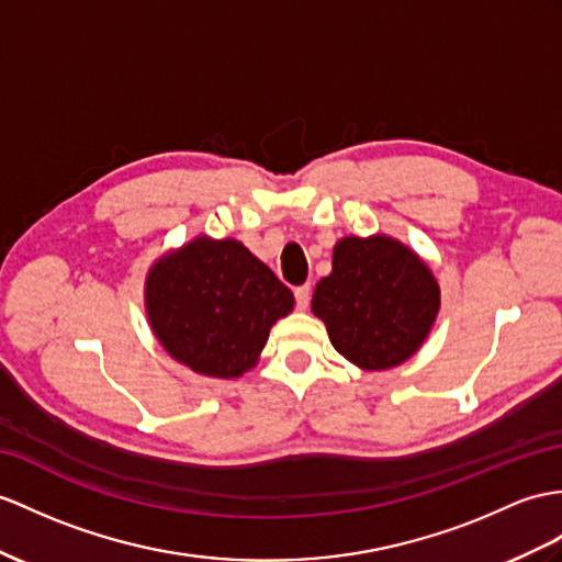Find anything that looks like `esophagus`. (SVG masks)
I'll list each match as a JSON object with an SVG mask.
<instances>
[{
    "instance_id": "1",
    "label": "esophagus",
    "mask_w": 562,
    "mask_h": 562,
    "mask_svg": "<svg viewBox=\"0 0 562 562\" xmlns=\"http://www.w3.org/2000/svg\"><path fill=\"white\" fill-rule=\"evenodd\" d=\"M310 295H312V289L305 283V285H297L295 289V307L300 312H305L310 307Z\"/></svg>"
}]
</instances>
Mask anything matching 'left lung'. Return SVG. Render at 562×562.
Segmentation results:
<instances>
[{"label":"left lung","mask_w":562,"mask_h":562,"mask_svg":"<svg viewBox=\"0 0 562 562\" xmlns=\"http://www.w3.org/2000/svg\"><path fill=\"white\" fill-rule=\"evenodd\" d=\"M439 310L441 285L429 265L386 234L340 238L331 273L312 295V312L331 346L364 372H384L413 358Z\"/></svg>","instance_id":"left-lung-1"}]
</instances>
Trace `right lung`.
Masks as SVG:
<instances>
[{
  "label": "right lung",
  "mask_w": 562,
  "mask_h": 562,
  "mask_svg": "<svg viewBox=\"0 0 562 562\" xmlns=\"http://www.w3.org/2000/svg\"><path fill=\"white\" fill-rule=\"evenodd\" d=\"M295 297L236 238L195 236L157 257L145 277V312L176 362L212 379H238L262 355L271 326Z\"/></svg>",
  "instance_id": "obj_1"
}]
</instances>
